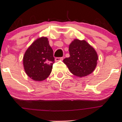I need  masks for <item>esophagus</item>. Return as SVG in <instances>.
Listing matches in <instances>:
<instances>
[{
    "instance_id": "1",
    "label": "esophagus",
    "mask_w": 122,
    "mask_h": 122,
    "mask_svg": "<svg viewBox=\"0 0 122 122\" xmlns=\"http://www.w3.org/2000/svg\"><path fill=\"white\" fill-rule=\"evenodd\" d=\"M63 60V58L62 57H56V58H55V61H56V62H57V61H61V60Z\"/></svg>"
}]
</instances>
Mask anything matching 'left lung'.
<instances>
[{
	"instance_id": "8db88e82",
	"label": "left lung",
	"mask_w": 122,
	"mask_h": 122,
	"mask_svg": "<svg viewBox=\"0 0 122 122\" xmlns=\"http://www.w3.org/2000/svg\"><path fill=\"white\" fill-rule=\"evenodd\" d=\"M70 57L63 62L70 72L78 77L90 74L96 67L98 55L96 51L84 40L76 39L69 45Z\"/></svg>"
}]
</instances>
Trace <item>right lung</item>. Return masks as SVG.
<instances>
[{"label": "right lung", "mask_w": 122, "mask_h": 122, "mask_svg": "<svg viewBox=\"0 0 122 122\" xmlns=\"http://www.w3.org/2000/svg\"><path fill=\"white\" fill-rule=\"evenodd\" d=\"M46 37L35 40L27 49L23 58L26 74L32 80L41 81L48 77L54 63L53 50Z\"/></svg>", "instance_id": "obj_1"}]
</instances>
